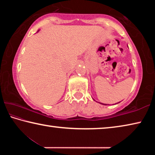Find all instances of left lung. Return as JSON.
<instances>
[{
  "label": "left lung",
  "mask_w": 155,
  "mask_h": 155,
  "mask_svg": "<svg viewBox=\"0 0 155 155\" xmlns=\"http://www.w3.org/2000/svg\"><path fill=\"white\" fill-rule=\"evenodd\" d=\"M101 104H104V105H107V104H103V103H101Z\"/></svg>",
  "instance_id": "1"
}]
</instances>
